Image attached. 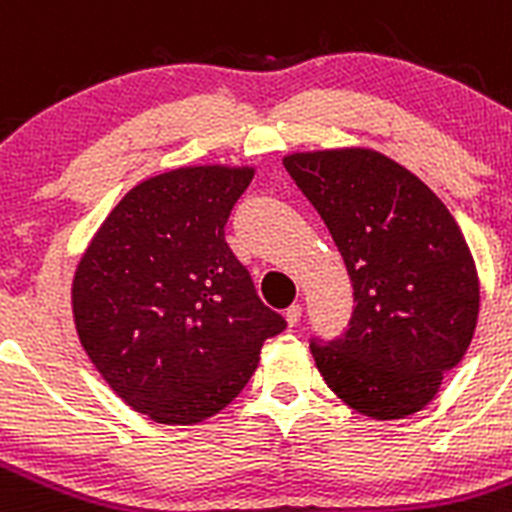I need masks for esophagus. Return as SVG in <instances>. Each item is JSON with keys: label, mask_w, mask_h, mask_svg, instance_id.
I'll return each mask as SVG.
<instances>
[{"label": "esophagus", "mask_w": 512, "mask_h": 512, "mask_svg": "<svg viewBox=\"0 0 512 512\" xmlns=\"http://www.w3.org/2000/svg\"><path fill=\"white\" fill-rule=\"evenodd\" d=\"M299 320H302V304H292V307L287 309V322H289V327L299 325Z\"/></svg>", "instance_id": "1"}]
</instances>
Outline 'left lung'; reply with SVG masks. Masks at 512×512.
Instances as JSON below:
<instances>
[{"label":"left lung","instance_id":"8db88e82","mask_svg":"<svg viewBox=\"0 0 512 512\" xmlns=\"http://www.w3.org/2000/svg\"><path fill=\"white\" fill-rule=\"evenodd\" d=\"M284 167L353 281L348 332L312 342L314 365L358 414H416L464 358L480 314V276L457 220L414 172L375 149L292 152Z\"/></svg>","mask_w":512,"mask_h":512}]
</instances>
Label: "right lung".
I'll return each mask as SVG.
<instances>
[{
    "label": "right lung",
    "instance_id": "obj_1",
    "mask_svg": "<svg viewBox=\"0 0 512 512\" xmlns=\"http://www.w3.org/2000/svg\"><path fill=\"white\" fill-rule=\"evenodd\" d=\"M256 167L190 164L131 187L75 266L70 307L111 391L157 424H200L253 375L287 322L225 243Z\"/></svg>",
    "mask_w": 512,
    "mask_h": 512
}]
</instances>
